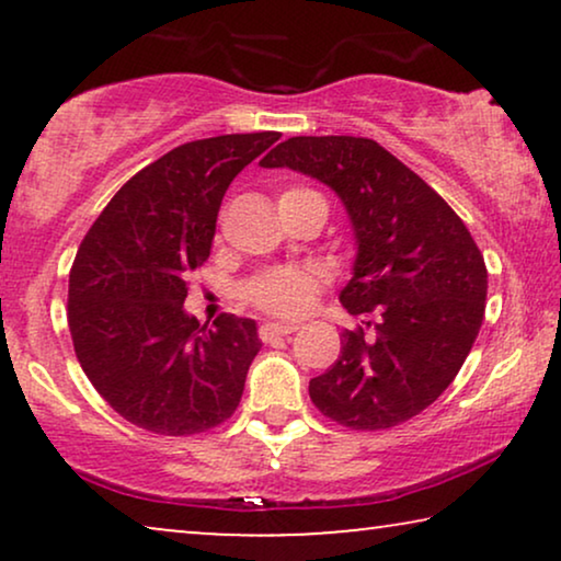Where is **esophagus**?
<instances>
[{"mask_svg":"<svg viewBox=\"0 0 561 561\" xmlns=\"http://www.w3.org/2000/svg\"><path fill=\"white\" fill-rule=\"evenodd\" d=\"M298 324H288V321H265L260 327V340H273V336H286L290 332H296Z\"/></svg>","mask_w":561,"mask_h":561,"instance_id":"1","label":"esophagus"}]
</instances>
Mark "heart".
Instances as JSON below:
<instances>
[{
	"instance_id": "obj_1",
	"label": "heart",
	"mask_w": 561,
	"mask_h": 561,
	"mask_svg": "<svg viewBox=\"0 0 561 561\" xmlns=\"http://www.w3.org/2000/svg\"><path fill=\"white\" fill-rule=\"evenodd\" d=\"M313 194L309 188H288L283 191L280 198L286 196H304ZM319 290V275L306 267H275L255 275L248 283V298L260 309L275 317H298L306 311Z\"/></svg>"
}]
</instances>
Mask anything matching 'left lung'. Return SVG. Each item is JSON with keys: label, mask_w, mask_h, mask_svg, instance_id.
Listing matches in <instances>:
<instances>
[{"label": "left lung", "mask_w": 561, "mask_h": 561, "mask_svg": "<svg viewBox=\"0 0 561 561\" xmlns=\"http://www.w3.org/2000/svg\"><path fill=\"white\" fill-rule=\"evenodd\" d=\"M324 183L355 234L352 278L340 301L352 317L336 363L309 382L336 424L378 432L432 405L478 340L488 271L465 221L436 191L367 137H288L260 160Z\"/></svg>", "instance_id": "8db88e82"}]
</instances>
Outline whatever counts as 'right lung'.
<instances>
[{
  "mask_svg": "<svg viewBox=\"0 0 561 561\" xmlns=\"http://www.w3.org/2000/svg\"><path fill=\"white\" fill-rule=\"evenodd\" d=\"M278 133L219 135L165 152L122 186L83 237L68 275L76 357L129 424L188 436L240 405L263 347L257 324L183 309L191 271L209 260L229 183Z\"/></svg>",
  "mask_w": 561,
  "mask_h": 561,
  "instance_id": "1",
  "label": "right lung"
}]
</instances>
